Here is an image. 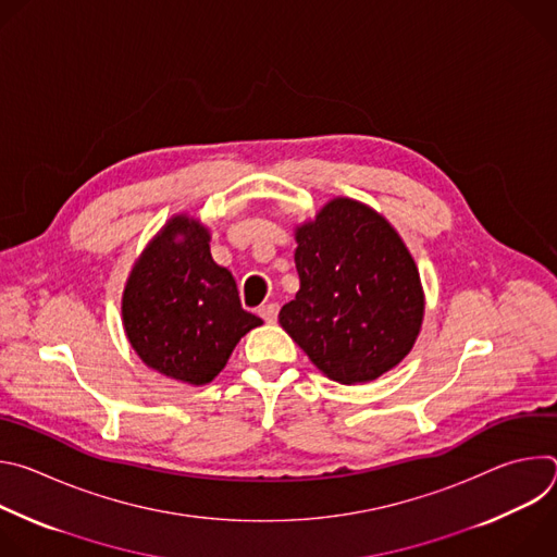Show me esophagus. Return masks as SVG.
<instances>
[{"label":"esophagus","instance_id":"34e87169","mask_svg":"<svg viewBox=\"0 0 557 557\" xmlns=\"http://www.w3.org/2000/svg\"><path fill=\"white\" fill-rule=\"evenodd\" d=\"M277 312H280V306L277 304H264V306H260V310H258V314L262 317L264 322H269V324H273L275 320H277Z\"/></svg>","mask_w":557,"mask_h":557}]
</instances>
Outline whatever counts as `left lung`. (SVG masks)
I'll use <instances>...</instances> for the list:
<instances>
[{
	"label": "left lung",
	"instance_id": "obj_1",
	"mask_svg": "<svg viewBox=\"0 0 557 557\" xmlns=\"http://www.w3.org/2000/svg\"><path fill=\"white\" fill-rule=\"evenodd\" d=\"M299 290L280 324L339 383H366L399 363L423 322L417 264L385 218L335 198L295 233Z\"/></svg>",
	"mask_w": 557,
	"mask_h": 557
}]
</instances>
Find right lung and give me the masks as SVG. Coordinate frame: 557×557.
<instances>
[{
    "label": "right lung",
    "instance_id": "1",
    "mask_svg": "<svg viewBox=\"0 0 557 557\" xmlns=\"http://www.w3.org/2000/svg\"><path fill=\"white\" fill-rule=\"evenodd\" d=\"M123 322L149 368L191 385L209 383L240 337L262 324L243 308L233 275L211 260L207 228L185 215L134 267Z\"/></svg>",
    "mask_w": 557,
    "mask_h": 557
}]
</instances>
